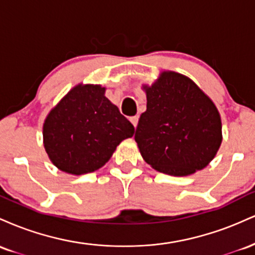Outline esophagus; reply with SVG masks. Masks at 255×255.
<instances>
[{"instance_id": "obj_1", "label": "esophagus", "mask_w": 255, "mask_h": 255, "mask_svg": "<svg viewBox=\"0 0 255 255\" xmlns=\"http://www.w3.org/2000/svg\"><path fill=\"white\" fill-rule=\"evenodd\" d=\"M129 121L131 122V125L134 126V128H136L137 121H139V118H137V116H131V118L129 119Z\"/></svg>"}]
</instances>
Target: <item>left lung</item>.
I'll list each match as a JSON object with an SVG mask.
<instances>
[{
	"mask_svg": "<svg viewBox=\"0 0 255 255\" xmlns=\"http://www.w3.org/2000/svg\"><path fill=\"white\" fill-rule=\"evenodd\" d=\"M142 89L147 104L134 139L145 162L171 176L204 169L222 144L221 116L213 102L175 72H163Z\"/></svg>",
	"mask_w": 255,
	"mask_h": 255,
	"instance_id": "left-lung-1",
	"label": "left lung"
}]
</instances>
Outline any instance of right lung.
<instances>
[{
    "mask_svg": "<svg viewBox=\"0 0 255 255\" xmlns=\"http://www.w3.org/2000/svg\"><path fill=\"white\" fill-rule=\"evenodd\" d=\"M101 85H77L46 116L43 141L60 170L83 175L102 168L134 126L104 96Z\"/></svg>",
    "mask_w": 255,
    "mask_h": 255,
    "instance_id": "obj_1",
    "label": "right lung"
}]
</instances>
